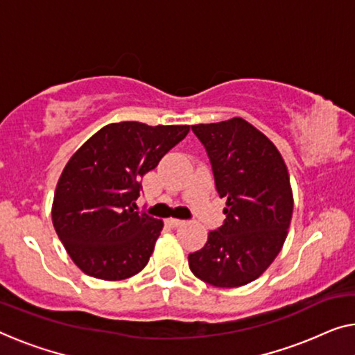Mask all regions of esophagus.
<instances>
[{"mask_svg":"<svg viewBox=\"0 0 355 355\" xmlns=\"http://www.w3.org/2000/svg\"><path fill=\"white\" fill-rule=\"evenodd\" d=\"M184 223L183 220H178V218H168L167 220V225L172 226V228H178V226H182Z\"/></svg>","mask_w":355,"mask_h":355,"instance_id":"1","label":"esophagus"}]
</instances>
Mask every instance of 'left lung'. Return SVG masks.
I'll return each mask as SVG.
<instances>
[{"instance_id": "obj_1", "label": "left lung", "mask_w": 355, "mask_h": 355, "mask_svg": "<svg viewBox=\"0 0 355 355\" xmlns=\"http://www.w3.org/2000/svg\"><path fill=\"white\" fill-rule=\"evenodd\" d=\"M191 129L226 198V218L189 253V269L215 287H241L266 271L287 237L293 211L287 166L272 141L242 118Z\"/></svg>"}]
</instances>
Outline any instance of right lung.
Returning <instances> with one entry per match:
<instances>
[{
	"label": "right lung",
	"mask_w": 355,
	"mask_h": 355,
	"mask_svg": "<svg viewBox=\"0 0 355 355\" xmlns=\"http://www.w3.org/2000/svg\"><path fill=\"white\" fill-rule=\"evenodd\" d=\"M189 125H105L71 156L57 183L52 223L87 276L123 280L140 272L162 220L137 210L141 177L188 135Z\"/></svg>",
	"instance_id": "add662e5"
}]
</instances>
